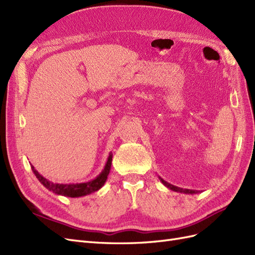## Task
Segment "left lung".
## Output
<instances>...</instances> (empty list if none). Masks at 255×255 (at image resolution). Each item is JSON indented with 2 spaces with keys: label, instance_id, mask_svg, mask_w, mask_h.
Returning <instances> with one entry per match:
<instances>
[{
  "label": "left lung",
  "instance_id": "8db88e82",
  "mask_svg": "<svg viewBox=\"0 0 255 255\" xmlns=\"http://www.w3.org/2000/svg\"><path fill=\"white\" fill-rule=\"evenodd\" d=\"M160 179V177H159ZM160 181H161V183H163L166 187H168L169 189H171V190H173V191H177V192H184V194H190V195H194V194H198V190H194V189H184V188H180V187H177V186H174V185H171V184H169L168 182H166V181H164L163 179H160Z\"/></svg>",
  "mask_w": 255,
  "mask_h": 255
}]
</instances>
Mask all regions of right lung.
<instances>
[{"label":"right lung","mask_w":255,"mask_h":255,"mask_svg":"<svg viewBox=\"0 0 255 255\" xmlns=\"http://www.w3.org/2000/svg\"><path fill=\"white\" fill-rule=\"evenodd\" d=\"M112 159H113V154L110 153V156L107 158L106 165L103 169V171L100 173L95 180L86 182V183H76V184H57L53 183L49 180L45 179L41 174L38 173V171L32 165V170L34 174L39 182L43 185L45 188H48L50 191H53L54 194L61 195L65 197H70V198H78L83 197L91 194V192H95L101 188L104 183L107 180V175L110 174L111 166H112Z\"/></svg>","instance_id":"1"}]
</instances>
